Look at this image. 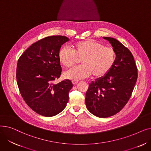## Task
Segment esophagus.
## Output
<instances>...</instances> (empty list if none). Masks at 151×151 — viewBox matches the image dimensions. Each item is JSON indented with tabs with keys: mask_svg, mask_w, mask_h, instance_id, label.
<instances>
[{
	"mask_svg": "<svg viewBox=\"0 0 151 151\" xmlns=\"http://www.w3.org/2000/svg\"><path fill=\"white\" fill-rule=\"evenodd\" d=\"M78 83V80H73L72 81V83L73 84H76V83Z\"/></svg>",
	"mask_w": 151,
	"mask_h": 151,
	"instance_id": "esophagus-1",
	"label": "esophagus"
}]
</instances>
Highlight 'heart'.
Wrapping results in <instances>:
<instances>
[{"mask_svg": "<svg viewBox=\"0 0 151 151\" xmlns=\"http://www.w3.org/2000/svg\"><path fill=\"white\" fill-rule=\"evenodd\" d=\"M59 60L65 68L72 67L81 60L82 65L64 73V77L68 80H79L92 74L96 78L106 75L114 64L116 53L111 47L88 39L75 43L73 51L67 47H62L59 52Z\"/></svg>", "mask_w": 151, "mask_h": 151, "instance_id": "heart-1", "label": "heart"}]
</instances>
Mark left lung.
I'll use <instances>...</instances> for the list:
<instances>
[{
	"mask_svg": "<svg viewBox=\"0 0 151 151\" xmlns=\"http://www.w3.org/2000/svg\"><path fill=\"white\" fill-rule=\"evenodd\" d=\"M104 38L115 51V63L106 75L89 84L85 102L92 114L105 118L119 112L128 102L137 80L138 70L127 47L115 38Z\"/></svg>",
	"mask_w": 151,
	"mask_h": 151,
	"instance_id": "left-lung-1",
	"label": "left lung"
}]
</instances>
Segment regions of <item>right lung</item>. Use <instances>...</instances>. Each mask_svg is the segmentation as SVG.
Instances as JSON below:
<instances>
[{"label":"right lung","mask_w":151,"mask_h":151,"mask_svg":"<svg viewBox=\"0 0 151 151\" xmlns=\"http://www.w3.org/2000/svg\"><path fill=\"white\" fill-rule=\"evenodd\" d=\"M69 39L61 35L47 37L33 43L19 58L17 81L22 97L38 114L52 117L60 113L68 101L73 84L65 80L58 84L62 72L59 52Z\"/></svg>","instance_id":"1"}]
</instances>
